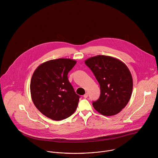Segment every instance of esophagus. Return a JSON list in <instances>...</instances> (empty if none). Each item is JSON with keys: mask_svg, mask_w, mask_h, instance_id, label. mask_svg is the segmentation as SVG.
<instances>
[{"mask_svg": "<svg viewBox=\"0 0 158 158\" xmlns=\"http://www.w3.org/2000/svg\"><path fill=\"white\" fill-rule=\"evenodd\" d=\"M88 97V94L87 93H85L84 95V98H87Z\"/></svg>", "mask_w": 158, "mask_h": 158, "instance_id": "34e87169", "label": "esophagus"}]
</instances>
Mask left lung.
<instances>
[{
    "label": "left lung",
    "instance_id": "left-lung-1",
    "mask_svg": "<svg viewBox=\"0 0 158 158\" xmlns=\"http://www.w3.org/2000/svg\"><path fill=\"white\" fill-rule=\"evenodd\" d=\"M85 64L100 85L101 95L93 101L94 108L106 116L118 114L127 104L132 94L133 82L128 67L116 58L102 55L87 59Z\"/></svg>",
    "mask_w": 158,
    "mask_h": 158
}]
</instances>
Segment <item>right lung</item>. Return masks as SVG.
Returning <instances> with one entry per match:
<instances>
[{
	"label": "right lung",
	"mask_w": 158,
	"mask_h": 158,
	"mask_svg": "<svg viewBox=\"0 0 158 158\" xmlns=\"http://www.w3.org/2000/svg\"><path fill=\"white\" fill-rule=\"evenodd\" d=\"M76 64L71 59L50 60L33 73L30 85L32 101L42 114L52 120L69 118L77 109L80 97L67 77Z\"/></svg>",
	"instance_id": "add662e5"
}]
</instances>
